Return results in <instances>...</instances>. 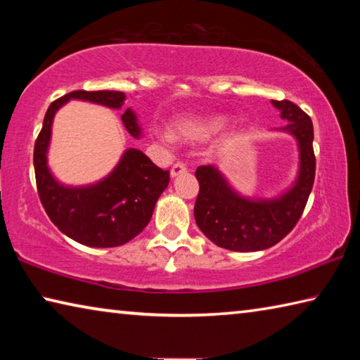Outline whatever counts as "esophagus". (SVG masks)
I'll list each match as a JSON object with an SVG mask.
<instances>
[{
  "instance_id": "obj_1",
  "label": "esophagus",
  "mask_w": 360,
  "mask_h": 360,
  "mask_svg": "<svg viewBox=\"0 0 360 360\" xmlns=\"http://www.w3.org/2000/svg\"><path fill=\"white\" fill-rule=\"evenodd\" d=\"M187 172V168H186V165L184 163H174V165L172 167V169H169V174H172V178H176V176H179V174H182V173H186Z\"/></svg>"
}]
</instances>
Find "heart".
I'll use <instances>...</instances> for the list:
<instances>
[{"mask_svg": "<svg viewBox=\"0 0 360 360\" xmlns=\"http://www.w3.org/2000/svg\"><path fill=\"white\" fill-rule=\"evenodd\" d=\"M230 124V117L225 114H211V115H202V117H191L184 119L176 124V133L182 139H188V141H197V139H206L210 136H214L217 133L224 131ZM162 138L167 143H173L174 138L172 133L163 131Z\"/></svg>", "mask_w": 360, "mask_h": 360, "instance_id": "obj_1", "label": "heart"}]
</instances>
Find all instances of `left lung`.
<instances>
[{
	"label": "left lung",
	"mask_w": 360,
	"mask_h": 360,
	"mask_svg": "<svg viewBox=\"0 0 360 360\" xmlns=\"http://www.w3.org/2000/svg\"><path fill=\"white\" fill-rule=\"evenodd\" d=\"M289 124L276 129L297 141L298 172L292 184L270 198L240 193L216 165L198 167L200 192L193 216L198 229L214 245L236 252L262 251L275 246L295 227L311 193L316 158L313 122L292 101L271 100Z\"/></svg>",
	"instance_id": "1"
}]
</instances>
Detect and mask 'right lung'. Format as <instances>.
Segmentation results:
<instances>
[{
    "label": "right lung",
    "mask_w": 360,
    "mask_h": 360,
    "mask_svg": "<svg viewBox=\"0 0 360 360\" xmlns=\"http://www.w3.org/2000/svg\"><path fill=\"white\" fill-rule=\"evenodd\" d=\"M70 100L120 109L127 96L115 90H76L49 106L33 155L41 203L57 229L71 240L90 248L122 246L149 224L157 200L168 186L169 173L154 165L139 149L130 148L122 154L112 172L100 181L85 186L60 182L49 168L47 154L53 117ZM122 122L133 138H141V125L131 108L122 114Z\"/></svg>",
    "instance_id": "add662e5"
}]
</instances>
